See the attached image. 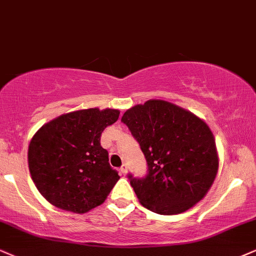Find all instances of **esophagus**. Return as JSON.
Wrapping results in <instances>:
<instances>
[{"instance_id":"obj_1","label":"esophagus","mask_w":256,"mask_h":256,"mask_svg":"<svg viewBox=\"0 0 256 256\" xmlns=\"http://www.w3.org/2000/svg\"><path fill=\"white\" fill-rule=\"evenodd\" d=\"M120 173H121V174H123V176L127 173V165H126V164H123V165L120 167Z\"/></svg>"}]
</instances>
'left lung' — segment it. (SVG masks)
Here are the masks:
<instances>
[{
    "instance_id": "left-lung-1",
    "label": "left lung",
    "mask_w": 256,
    "mask_h": 256,
    "mask_svg": "<svg viewBox=\"0 0 256 256\" xmlns=\"http://www.w3.org/2000/svg\"><path fill=\"white\" fill-rule=\"evenodd\" d=\"M121 122L146 158V176H127L144 208L159 215H176L204 197L218 168L215 138L206 123L158 100L127 110Z\"/></svg>"
}]
</instances>
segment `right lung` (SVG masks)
Wrapping results in <instances>:
<instances>
[{"mask_svg": "<svg viewBox=\"0 0 256 256\" xmlns=\"http://www.w3.org/2000/svg\"><path fill=\"white\" fill-rule=\"evenodd\" d=\"M118 110L97 108L65 114L42 126L30 140L28 166L36 188L59 209L84 214L106 200L120 179L100 135Z\"/></svg>", "mask_w": 256, "mask_h": 256, "instance_id": "1", "label": "right lung"}]
</instances>
